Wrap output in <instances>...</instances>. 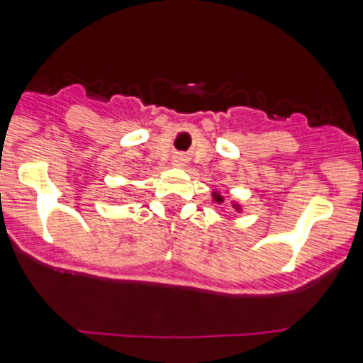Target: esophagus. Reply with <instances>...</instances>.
<instances>
[{"mask_svg":"<svg viewBox=\"0 0 363 363\" xmlns=\"http://www.w3.org/2000/svg\"><path fill=\"white\" fill-rule=\"evenodd\" d=\"M179 160H184V159H181V157H179Z\"/></svg>","mask_w":363,"mask_h":363,"instance_id":"1","label":"esophagus"}]
</instances>
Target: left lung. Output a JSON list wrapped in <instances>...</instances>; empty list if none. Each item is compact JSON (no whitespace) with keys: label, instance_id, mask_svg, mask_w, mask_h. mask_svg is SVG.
Segmentation results:
<instances>
[{"label":"left lung","instance_id":"left-lung-1","mask_svg":"<svg viewBox=\"0 0 363 363\" xmlns=\"http://www.w3.org/2000/svg\"><path fill=\"white\" fill-rule=\"evenodd\" d=\"M212 197H213V201H216V203H219V204L223 203V201H225V197H223V195H220V194H217V191H213ZM232 206H234L235 210H238V212H239V210H241V206H239V204H232Z\"/></svg>","mask_w":363,"mask_h":363}]
</instances>
